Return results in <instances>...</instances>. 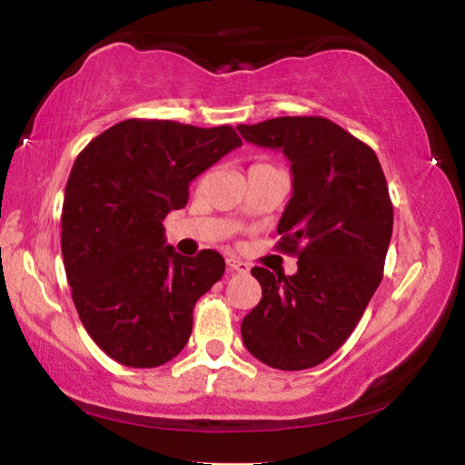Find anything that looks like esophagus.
Wrapping results in <instances>:
<instances>
[{
    "instance_id": "1",
    "label": "esophagus",
    "mask_w": 465,
    "mask_h": 465,
    "mask_svg": "<svg viewBox=\"0 0 465 465\" xmlns=\"http://www.w3.org/2000/svg\"><path fill=\"white\" fill-rule=\"evenodd\" d=\"M227 270L232 272V274H246V272H249V263L240 262V259H236V257H229Z\"/></svg>"
}]
</instances>
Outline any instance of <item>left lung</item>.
<instances>
[{"label": "left lung", "instance_id": "8db88e82", "mask_svg": "<svg viewBox=\"0 0 465 465\" xmlns=\"http://www.w3.org/2000/svg\"><path fill=\"white\" fill-rule=\"evenodd\" d=\"M238 129L291 161L293 195L276 249L297 257L293 276L251 270L262 302L242 321L244 346L270 368H314L346 342L382 281L393 232L385 174L366 142L323 116Z\"/></svg>", "mask_w": 465, "mask_h": 465}]
</instances>
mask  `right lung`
I'll list each match as a JSON object with an SVG mask.
<instances>
[{"label":"right lung","instance_id":"1","mask_svg":"<svg viewBox=\"0 0 465 465\" xmlns=\"http://www.w3.org/2000/svg\"><path fill=\"white\" fill-rule=\"evenodd\" d=\"M242 140L236 129L127 119L74 161L61 213L72 300L99 349L129 368H157L189 342L197 300L221 281L216 251L183 257L163 219L189 202V183Z\"/></svg>","mask_w":465,"mask_h":465}]
</instances>
